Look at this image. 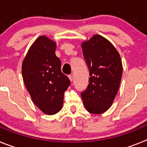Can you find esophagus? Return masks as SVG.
<instances>
[{"instance_id": "obj_1", "label": "esophagus", "mask_w": 147, "mask_h": 147, "mask_svg": "<svg viewBox=\"0 0 147 147\" xmlns=\"http://www.w3.org/2000/svg\"><path fill=\"white\" fill-rule=\"evenodd\" d=\"M68 78H69V80H71V82H73V80H74V76H73V75H69V76H68Z\"/></svg>"}]
</instances>
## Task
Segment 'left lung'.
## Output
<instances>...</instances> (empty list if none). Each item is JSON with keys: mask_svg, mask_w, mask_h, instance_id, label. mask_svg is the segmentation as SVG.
<instances>
[{"mask_svg": "<svg viewBox=\"0 0 147 147\" xmlns=\"http://www.w3.org/2000/svg\"><path fill=\"white\" fill-rule=\"evenodd\" d=\"M83 57L89 69V85L81 93L88 112L101 114L112 105L122 76V63L113 44L101 35L95 34L82 43Z\"/></svg>", "mask_w": 147, "mask_h": 147, "instance_id": "obj_1", "label": "left lung"}]
</instances>
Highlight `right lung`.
<instances>
[{
	"instance_id": "add662e5",
	"label": "right lung",
	"mask_w": 147,
	"mask_h": 147,
	"mask_svg": "<svg viewBox=\"0 0 147 147\" xmlns=\"http://www.w3.org/2000/svg\"><path fill=\"white\" fill-rule=\"evenodd\" d=\"M56 42L40 36L32 45L22 64L23 82L35 105L47 115L62 109L64 93L71 84L61 71Z\"/></svg>"
}]
</instances>
